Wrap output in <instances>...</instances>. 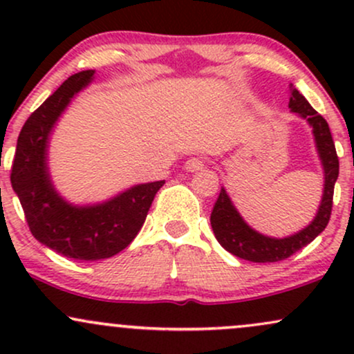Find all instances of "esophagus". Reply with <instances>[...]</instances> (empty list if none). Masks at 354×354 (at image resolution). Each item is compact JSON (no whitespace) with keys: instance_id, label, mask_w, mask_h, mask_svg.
Masks as SVG:
<instances>
[{"instance_id":"obj_1","label":"esophagus","mask_w":354,"mask_h":354,"mask_svg":"<svg viewBox=\"0 0 354 354\" xmlns=\"http://www.w3.org/2000/svg\"><path fill=\"white\" fill-rule=\"evenodd\" d=\"M203 166H205V161L201 160V158H189L188 161L185 163V169L186 171H198V169H201Z\"/></svg>"}]
</instances>
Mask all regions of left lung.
Here are the masks:
<instances>
[{
  "label": "left lung",
  "mask_w": 354,
  "mask_h": 354,
  "mask_svg": "<svg viewBox=\"0 0 354 354\" xmlns=\"http://www.w3.org/2000/svg\"><path fill=\"white\" fill-rule=\"evenodd\" d=\"M290 104L288 106L291 108V111L304 118L313 128V136H315L316 148H318L321 165L324 169L323 198H321L318 213L306 228L288 238L278 239L265 236V234L258 233L251 226H248L231 203L228 193L225 188H221L218 200L214 203V208L211 211V228H213L219 245L226 251H230L231 254L246 259V261L274 263L290 258L296 251L310 245L313 239L326 228L331 216L333 193H335V183L339 174V160L338 154H336L330 126L323 116L313 109L298 89L290 86Z\"/></svg>",
  "instance_id": "8db88e82"
}]
</instances>
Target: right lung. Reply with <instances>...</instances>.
Returning a JSON list of instances; mask_svg holds the SVG:
<instances>
[{"mask_svg": "<svg viewBox=\"0 0 354 354\" xmlns=\"http://www.w3.org/2000/svg\"><path fill=\"white\" fill-rule=\"evenodd\" d=\"M95 71L76 73L31 113L16 145L11 185L31 234L56 253L98 261L123 251L143 226L165 181L145 183L93 206H73L56 193L48 173V140L73 96L91 83Z\"/></svg>", "mask_w": 354, "mask_h": 354, "instance_id": "1", "label": "right lung"}]
</instances>
